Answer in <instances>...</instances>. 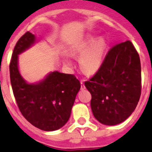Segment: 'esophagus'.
<instances>
[{
    "label": "esophagus",
    "instance_id": "obj_1",
    "mask_svg": "<svg viewBox=\"0 0 152 152\" xmlns=\"http://www.w3.org/2000/svg\"><path fill=\"white\" fill-rule=\"evenodd\" d=\"M80 85H81V89H84L85 87H84V80H80Z\"/></svg>",
    "mask_w": 152,
    "mask_h": 152
}]
</instances>
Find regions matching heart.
<instances>
[{"instance_id":"obj_1","label":"heart","mask_w":152,"mask_h":152,"mask_svg":"<svg viewBox=\"0 0 152 152\" xmlns=\"http://www.w3.org/2000/svg\"><path fill=\"white\" fill-rule=\"evenodd\" d=\"M107 49V42L103 37L96 39L95 36H88L73 49V54L83 53L80 57V64L82 69L88 74L97 72L103 64ZM68 65L71 64L69 60H65Z\"/></svg>"}]
</instances>
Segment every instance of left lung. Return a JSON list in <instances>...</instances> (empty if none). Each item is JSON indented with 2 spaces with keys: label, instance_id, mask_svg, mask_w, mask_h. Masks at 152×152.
<instances>
[{
  "label": "left lung",
  "instance_id": "obj_1",
  "mask_svg": "<svg viewBox=\"0 0 152 152\" xmlns=\"http://www.w3.org/2000/svg\"><path fill=\"white\" fill-rule=\"evenodd\" d=\"M84 84L98 121L108 126L125 121L135 110L142 91L140 58L133 44L127 40L113 46Z\"/></svg>",
  "mask_w": 152,
  "mask_h": 152
}]
</instances>
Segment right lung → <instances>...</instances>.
<instances>
[{
  "mask_svg": "<svg viewBox=\"0 0 152 152\" xmlns=\"http://www.w3.org/2000/svg\"><path fill=\"white\" fill-rule=\"evenodd\" d=\"M35 42V36L24 33L16 44L10 62V77L17 107L24 118L36 128L55 131L68 122L80 88L74 75L54 72L36 84H29L18 71V55Z\"/></svg>",
  "mask_w": 152,
  "mask_h": 152,
  "instance_id": "obj_1",
  "label": "right lung"
}]
</instances>
